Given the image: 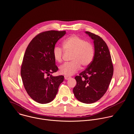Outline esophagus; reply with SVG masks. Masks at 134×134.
<instances>
[{
    "instance_id": "obj_1",
    "label": "esophagus",
    "mask_w": 134,
    "mask_h": 134,
    "mask_svg": "<svg viewBox=\"0 0 134 134\" xmlns=\"http://www.w3.org/2000/svg\"><path fill=\"white\" fill-rule=\"evenodd\" d=\"M70 78H71V77H69V76H65V79L66 80H68V79H69Z\"/></svg>"
}]
</instances>
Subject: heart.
<instances>
[{
  "label": "heart",
  "mask_w": 134,
  "mask_h": 134,
  "mask_svg": "<svg viewBox=\"0 0 134 134\" xmlns=\"http://www.w3.org/2000/svg\"><path fill=\"white\" fill-rule=\"evenodd\" d=\"M65 51L72 52L71 62L66 63L59 67L60 74L69 76L76 73L80 67L90 65L94 57V48L93 44L85 41L77 35H72L65 39L63 43ZM55 60L61 62L63 54V49L59 46H55L53 51Z\"/></svg>",
  "instance_id": "heart-1"
}]
</instances>
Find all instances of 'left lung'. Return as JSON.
Wrapping results in <instances>:
<instances>
[{"label": "left lung", "instance_id": "8db88e82", "mask_svg": "<svg viewBox=\"0 0 134 134\" xmlns=\"http://www.w3.org/2000/svg\"><path fill=\"white\" fill-rule=\"evenodd\" d=\"M93 40L95 54L92 63L79 76L73 89L75 97L80 102L92 104L106 93L111 80L114 67L107 44L98 35L86 31Z\"/></svg>", "mask_w": 134, "mask_h": 134}]
</instances>
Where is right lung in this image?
<instances>
[{"instance_id":"obj_1","label":"right lung","mask_w":134,"mask_h":134,"mask_svg":"<svg viewBox=\"0 0 134 134\" xmlns=\"http://www.w3.org/2000/svg\"><path fill=\"white\" fill-rule=\"evenodd\" d=\"M66 34V31L49 30L38 34L29 43L21 66V76L29 96L40 104L54 100L58 87L64 81V76L49 77L56 72L53 48L57 41Z\"/></svg>"}]
</instances>
